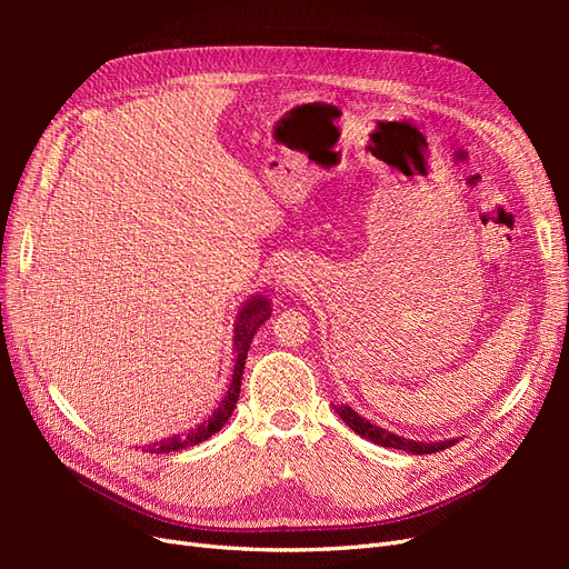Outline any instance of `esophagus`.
Returning a JSON list of instances; mask_svg holds the SVG:
<instances>
[{
	"label": "esophagus",
	"mask_w": 569,
	"mask_h": 569,
	"mask_svg": "<svg viewBox=\"0 0 569 569\" xmlns=\"http://www.w3.org/2000/svg\"><path fill=\"white\" fill-rule=\"evenodd\" d=\"M291 280H295V278H291V274H289V272H284V274H280V278H278V282H280L282 287H289V284H295V282H291Z\"/></svg>",
	"instance_id": "obj_1"
}]
</instances>
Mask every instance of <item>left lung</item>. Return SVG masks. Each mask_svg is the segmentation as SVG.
Segmentation results:
<instances>
[{"label": "left lung", "mask_w": 569, "mask_h": 569, "mask_svg": "<svg viewBox=\"0 0 569 569\" xmlns=\"http://www.w3.org/2000/svg\"><path fill=\"white\" fill-rule=\"evenodd\" d=\"M337 416L347 422L356 435H360L363 439H370L372 443H380V446H387V449H399V451H408V453H416V456H422V453H437V451H443L449 449V446L456 443V439H449V441H412V439H406V437H399L389 432V429L380 427V425H372L370 420L360 418L358 412L349 406H335Z\"/></svg>", "instance_id": "left-lung-1"}]
</instances>
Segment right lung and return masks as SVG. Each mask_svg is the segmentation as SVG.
Here are the masks:
<instances>
[{
    "mask_svg": "<svg viewBox=\"0 0 569 569\" xmlns=\"http://www.w3.org/2000/svg\"><path fill=\"white\" fill-rule=\"evenodd\" d=\"M272 313L270 301L266 297H251L242 308H239V316L234 322V370H232V382L228 387L226 399L220 401V406L211 412L209 420H203L199 427L189 429L187 435H178L163 439L153 446H147L149 453H170V451H180L187 449V446H197L201 441H206L209 437H213L216 432H220V427L226 425L232 416V410L239 401V387H242V372H244V363H247V351L251 347V339L256 335L258 327H261Z\"/></svg>",
    "mask_w": 569,
    "mask_h": 569,
    "instance_id": "obj_1",
    "label": "right lung"
}]
</instances>
